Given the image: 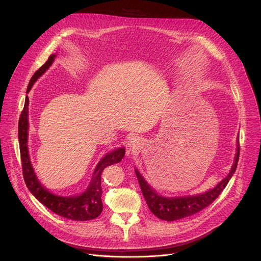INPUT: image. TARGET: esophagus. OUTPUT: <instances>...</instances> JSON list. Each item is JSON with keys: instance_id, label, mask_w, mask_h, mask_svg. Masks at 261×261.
Instances as JSON below:
<instances>
[{"instance_id": "esophagus-1", "label": "esophagus", "mask_w": 261, "mask_h": 261, "mask_svg": "<svg viewBox=\"0 0 261 261\" xmlns=\"http://www.w3.org/2000/svg\"><path fill=\"white\" fill-rule=\"evenodd\" d=\"M138 145H139V141L138 140H136V139H131L130 140V146L131 147H136Z\"/></svg>"}]
</instances>
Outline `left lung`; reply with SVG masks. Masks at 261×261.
<instances>
[{
  "label": "left lung",
  "mask_w": 261,
  "mask_h": 261,
  "mask_svg": "<svg viewBox=\"0 0 261 261\" xmlns=\"http://www.w3.org/2000/svg\"><path fill=\"white\" fill-rule=\"evenodd\" d=\"M237 144L238 145H237V153L235 156V162L232 164L229 173L220 183L217 184L216 187L207 190L206 193H203L200 195L175 197V198H166V197L160 196L156 191L145 181L140 171L135 170V174L138 176L143 196L146 200L149 210L151 211V213L154 216L162 219V220L175 221L182 218L193 216L199 213L200 211L204 210L205 207H207L210 204H212L219 196H220L222 190L225 188L228 181L230 180V177L236 171L238 160H239V151H240L239 136H238Z\"/></svg>",
  "instance_id": "left-lung-1"
}]
</instances>
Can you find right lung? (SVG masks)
I'll use <instances>...</instances> for the list:
<instances>
[{
  "label": "right lung",
  "mask_w": 261,
  "mask_h": 261,
  "mask_svg": "<svg viewBox=\"0 0 261 261\" xmlns=\"http://www.w3.org/2000/svg\"><path fill=\"white\" fill-rule=\"evenodd\" d=\"M55 57H56V55H50L48 60L34 74L29 87H27V93L31 91L36 80L46 72L47 68L54 62ZM29 96H26L23 111L19 119L18 131L23 177L27 188L44 206L63 218L75 221H88L97 218L102 212L101 173L106 167L112 165V164L119 163L122 160L123 155H125V148L115 149L112 152L107 153L99 161L93 173L92 180L84 194L73 197L54 195L39 182L30 160L29 147H27V141H29Z\"/></svg>",
  "instance_id": "1"
}]
</instances>
